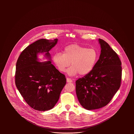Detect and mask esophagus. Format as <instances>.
<instances>
[{"instance_id": "1", "label": "esophagus", "mask_w": 134, "mask_h": 134, "mask_svg": "<svg viewBox=\"0 0 134 134\" xmlns=\"http://www.w3.org/2000/svg\"><path fill=\"white\" fill-rule=\"evenodd\" d=\"M66 82H73V80L69 78H66Z\"/></svg>"}]
</instances>
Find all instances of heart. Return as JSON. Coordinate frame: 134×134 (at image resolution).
Listing matches in <instances>:
<instances>
[{
	"label": "heart",
	"instance_id": "heart-1",
	"mask_svg": "<svg viewBox=\"0 0 134 134\" xmlns=\"http://www.w3.org/2000/svg\"><path fill=\"white\" fill-rule=\"evenodd\" d=\"M98 58V53L94 48L77 44H72L65 47L63 54L56 53L53 57V61L58 70L61 72H65L69 76H74L78 73L86 75L90 73L94 68Z\"/></svg>",
	"mask_w": 134,
	"mask_h": 134
}]
</instances>
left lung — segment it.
<instances>
[{
	"instance_id": "1",
	"label": "left lung",
	"mask_w": 134,
	"mask_h": 134,
	"mask_svg": "<svg viewBox=\"0 0 134 134\" xmlns=\"http://www.w3.org/2000/svg\"><path fill=\"white\" fill-rule=\"evenodd\" d=\"M101 53L92 71L76 81V93L87 110L100 108L111 100L121 86V61L109 44L99 38Z\"/></svg>"
}]
</instances>
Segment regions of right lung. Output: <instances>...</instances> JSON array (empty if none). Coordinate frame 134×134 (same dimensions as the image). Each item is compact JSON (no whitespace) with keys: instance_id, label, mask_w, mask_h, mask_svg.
<instances>
[{"instance_id":"obj_1","label":"right lung","mask_w":134,"mask_h":134,"mask_svg":"<svg viewBox=\"0 0 134 134\" xmlns=\"http://www.w3.org/2000/svg\"><path fill=\"white\" fill-rule=\"evenodd\" d=\"M53 41L41 38L28 46L21 53L16 64L15 82L23 98L32 108L39 111L52 109L57 103L66 84V78L52 62H40L37 54L49 51L55 46Z\"/></svg>"}]
</instances>
